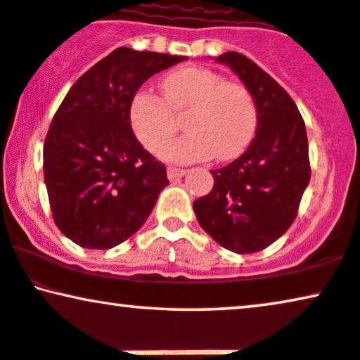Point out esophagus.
<instances>
[{"label":"esophagus","instance_id":"esophagus-1","mask_svg":"<svg viewBox=\"0 0 360 360\" xmlns=\"http://www.w3.org/2000/svg\"><path fill=\"white\" fill-rule=\"evenodd\" d=\"M186 174L185 169H175V167H169L167 169V175H169V180H176L180 176H184Z\"/></svg>","mask_w":360,"mask_h":360}]
</instances>
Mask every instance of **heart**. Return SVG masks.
<instances>
[{
  "label": "heart",
  "mask_w": 360,
  "mask_h": 360,
  "mask_svg": "<svg viewBox=\"0 0 360 360\" xmlns=\"http://www.w3.org/2000/svg\"><path fill=\"white\" fill-rule=\"evenodd\" d=\"M163 97L142 89L130 104V124L148 150L173 136L176 115L187 112L189 134L158 150L172 162H198L217 155L231 160L250 146L258 127V109L246 86L230 82L220 72L205 68H181L162 84Z\"/></svg>",
  "instance_id": "heart-1"
}]
</instances>
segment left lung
<instances>
[{
	"instance_id": "1",
	"label": "left lung",
	"mask_w": 360,
	"mask_h": 360,
	"mask_svg": "<svg viewBox=\"0 0 360 360\" xmlns=\"http://www.w3.org/2000/svg\"><path fill=\"white\" fill-rule=\"evenodd\" d=\"M250 89L258 127L248 150L212 170L213 188L195 200L200 226L240 255L268 248L288 231L311 179L306 125L296 104L258 64L236 51L218 56Z\"/></svg>"
}]
</instances>
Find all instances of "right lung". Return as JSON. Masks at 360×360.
<instances>
[{"label":"right lung","instance_id":"right-lung-1","mask_svg":"<svg viewBox=\"0 0 360 360\" xmlns=\"http://www.w3.org/2000/svg\"><path fill=\"white\" fill-rule=\"evenodd\" d=\"M185 59L117 48L60 102L44 140V184L56 226L76 245H120L146 223L170 184L165 165L135 139L130 104L148 77Z\"/></svg>","mask_w":360,"mask_h":360}]
</instances>
